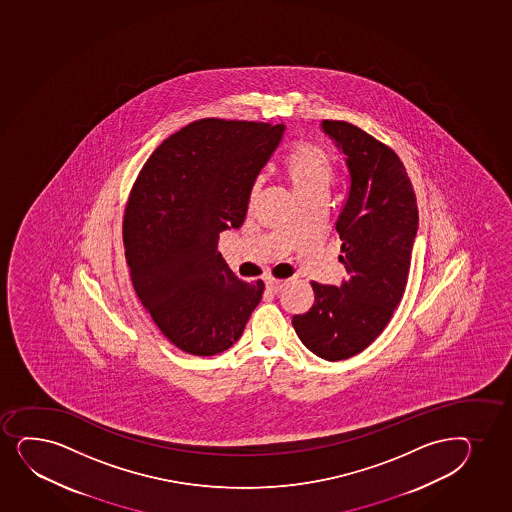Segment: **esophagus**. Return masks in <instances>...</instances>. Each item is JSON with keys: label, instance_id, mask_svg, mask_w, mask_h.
Listing matches in <instances>:
<instances>
[{"label": "esophagus", "instance_id": "esophagus-1", "mask_svg": "<svg viewBox=\"0 0 512 512\" xmlns=\"http://www.w3.org/2000/svg\"><path fill=\"white\" fill-rule=\"evenodd\" d=\"M265 285L268 290L278 294V292H280V290H282V288L287 285V282H285V280H277V278H273L268 275V277H265Z\"/></svg>", "mask_w": 512, "mask_h": 512}]
</instances>
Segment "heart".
<instances>
[{
  "label": "heart",
  "mask_w": 512,
  "mask_h": 512,
  "mask_svg": "<svg viewBox=\"0 0 512 512\" xmlns=\"http://www.w3.org/2000/svg\"><path fill=\"white\" fill-rule=\"evenodd\" d=\"M283 171L295 198L314 193H328L329 184L333 181V164L319 148L312 145H297L288 153L283 162ZM258 193V184L251 189V198Z\"/></svg>",
  "instance_id": "obj_1"
}]
</instances>
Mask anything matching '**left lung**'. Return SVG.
<instances>
[{
	"label": "left lung",
	"mask_w": 512,
	"mask_h": 512,
	"mask_svg": "<svg viewBox=\"0 0 512 512\" xmlns=\"http://www.w3.org/2000/svg\"><path fill=\"white\" fill-rule=\"evenodd\" d=\"M321 130L347 165V200L336 220L347 278L340 287L312 282L314 304L292 324L312 353L336 362L369 347L400 304L418 208L412 181L391 148L343 121H323Z\"/></svg>",
	"instance_id": "1"
}]
</instances>
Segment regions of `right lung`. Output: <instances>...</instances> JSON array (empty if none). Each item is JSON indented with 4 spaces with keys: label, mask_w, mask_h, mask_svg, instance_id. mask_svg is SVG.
<instances>
[{
    "label": "right lung",
    "mask_w": 512,
    "mask_h": 512,
    "mask_svg": "<svg viewBox=\"0 0 512 512\" xmlns=\"http://www.w3.org/2000/svg\"><path fill=\"white\" fill-rule=\"evenodd\" d=\"M285 124L201 119L169 136L143 165L124 215L131 282L183 352L212 357L242 336L265 283L242 282L218 253L239 229L251 189Z\"/></svg>",
    "instance_id": "obj_1"
}]
</instances>
